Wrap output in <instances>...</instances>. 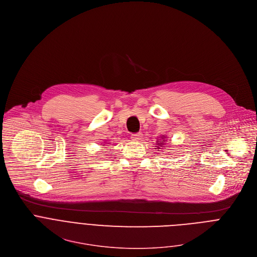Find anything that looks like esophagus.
<instances>
[{"label": "esophagus", "instance_id": "esophagus-1", "mask_svg": "<svg viewBox=\"0 0 257 257\" xmlns=\"http://www.w3.org/2000/svg\"><path fill=\"white\" fill-rule=\"evenodd\" d=\"M142 138V134L141 133H137V134H132L131 135V140L132 141H140Z\"/></svg>", "mask_w": 257, "mask_h": 257}]
</instances>
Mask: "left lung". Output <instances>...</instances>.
<instances>
[{"label": "left lung", "instance_id": "8db88e82", "mask_svg": "<svg viewBox=\"0 0 257 257\" xmlns=\"http://www.w3.org/2000/svg\"><path fill=\"white\" fill-rule=\"evenodd\" d=\"M167 142V140H166V136L165 135H160V139H158L157 138V141H156V148L157 149H160V147H164V145H165V143ZM159 151V150H158Z\"/></svg>", "mask_w": 257, "mask_h": 257}]
</instances>
